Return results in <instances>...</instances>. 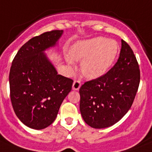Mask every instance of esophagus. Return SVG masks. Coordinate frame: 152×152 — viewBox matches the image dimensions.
<instances>
[{
  "instance_id": "1",
  "label": "esophagus",
  "mask_w": 152,
  "mask_h": 152,
  "mask_svg": "<svg viewBox=\"0 0 152 152\" xmlns=\"http://www.w3.org/2000/svg\"><path fill=\"white\" fill-rule=\"evenodd\" d=\"M81 86V83L79 80H75L72 84V89L73 90H79V89Z\"/></svg>"
}]
</instances>
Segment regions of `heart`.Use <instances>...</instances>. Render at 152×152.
<instances>
[{"instance_id": "heart-1", "label": "heart", "mask_w": 152, "mask_h": 152, "mask_svg": "<svg viewBox=\"0 0 152 152\" xmlns=\"http://www.w3.org/2000/svg\"><path fill=\"white\" fill-rule=\"evenodd\" d=\"M118 51V45L113 39L96 37L75 43L70 50V57L82 61L81 72L86 78L96 79L109 70ZM68 64L73 66V61L66 58Z\"/></svg>"}]
</instances>
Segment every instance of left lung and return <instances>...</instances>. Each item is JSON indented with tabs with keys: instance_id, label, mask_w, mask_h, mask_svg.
<instances>
[{
	"instance_id": "1",
	"label": "left lung",
	"mask_w": 152,
	"mask_h": 152,
	"mask_svg": "<svg viewBox=\"0 0 152 152\" xmlns=\"http://www.w3.org/2000/svg\"><path fill=\"white\" fill-rule=\"evenodd\" d=\"M139 83L136 57L122 39L119 57L114 66L80 87V109L86 123L94 129H104L118 122L131 108Z\"/></svg>"
}]
</instances>
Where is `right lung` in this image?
<instances>
[{
  "label": "right lung",
  "instance_id": "right-lung-1",
  "mask_svg": "<svg viewBox=\"0 0 152 152\" xmlns=\"http://www.w3.org/2000/svg\"><path fill=\"white\" fill-rule=\"evenodd\" d=\"M63 30L34 37L20 47L9 75L10 100L16 115L25 125L43 129L50 125L73 80L57 74L44 51L54 47Z\"/></svg>",
  "mask_w": 152,
  "mask_h": 152
}]
</instances>
